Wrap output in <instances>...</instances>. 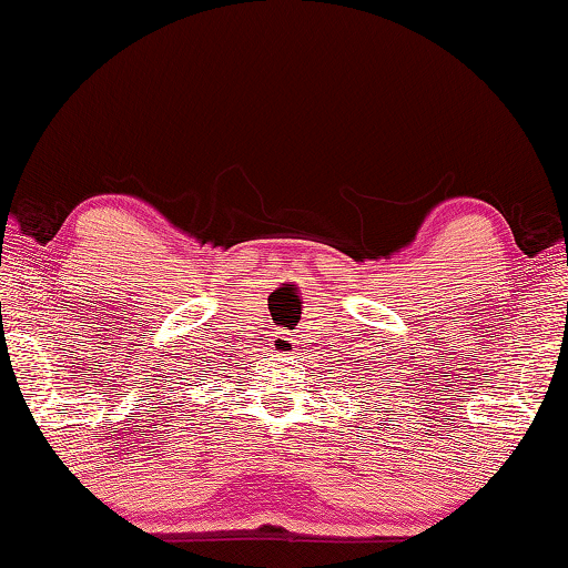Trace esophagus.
<instances>
[{
	"label": "esophagus",
	"instance_id": "34e87169",
	"mask_svg": "<svg viewBox=\"0 0 568 568\" xmlns=\"http://www.w3.org/2000/svg\"><path fill=\"white\" fill-rule=\"evenodd\" d=\"M273 346L277 348V351H287L293 346V341L287 338V336H277V338H273Z\"/></svg>",
	"mask_w": 568,
	"mask_h": 568
}]
</instances>
